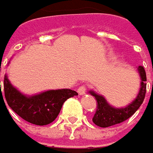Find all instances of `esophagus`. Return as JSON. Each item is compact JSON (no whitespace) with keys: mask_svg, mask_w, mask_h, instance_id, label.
<instances>
[{"mask_svg":"<svg viewBox=\"0 0 153 153\" xmlns=\"http://www.w3.org/2000/svg\"><path fill=\"white\" fill-rule=\"evenodd\" d=\"M86 90H87V87H86V85H82V86H80L79 88H77V93H78L80 96H82V95H84V94H85Z\"/></svg>","mask_w":153,"mask_h":153,"instance_id":"obj_1","label":"esophagus"}]
</instances>
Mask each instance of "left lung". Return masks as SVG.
<instances>
[{
  "mask_svg": "<svg viewBox=\"0 0 153 153\" xmlns=\"http://www.w3.org/2000/svg\"><path fill=\"white\" fill-rule=\"evenodd\" d=\"M138 71L140 76V88L137 97L134 99L126 108H116L109 105L106 99L101 95H98L94 91H89V93L93 96H95L97 101V108L96 114L92 119L93 122L96 126L101 127H108V126H114L119 123L125 121L126 120L130 118L136 111L140 107L146 92V71L143 66L138 67Z\"/></svg>",
  "mask_w": 153,
  "mask_h": 153,
  "instance_id": "left-lung-1",
  "label": "left lung"
}]
</instances>
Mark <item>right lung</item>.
Segmentation results:
<instances>
[{"label":"right lung","mask_w":153,"mask_h":153,"mask_svg":"<svg viewBox=\"0 0 153 153\" xmlns=\"http://www.w3.org/2000/svg\"><path fill=\"white\" fill-rule=\"evenodd\" d=\"M3 88L8 106L21 118L38 126L51 123L57 117L65 101L78 95L72 89L63 88L48 90L34 96H25L12 85L7 75L4 77Z\"/></svg>","instance_id":"add662e5"}]
</instances>
